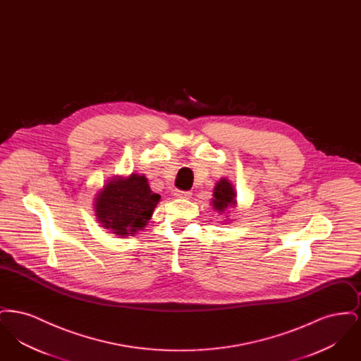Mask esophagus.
I'll use <instances>...</instances> for the list:
<instances>
[{
	"instance_id": "obj_1",
	"label": "esophagus",
	"mask_w": 361,
	"mask_h": 361,
	"mask_svg": "<svg viewBox=\"0 0 361 361\" xmlns=\"http://www.w3.org/2000/svg\"><path fill=\"white\" fill-rule=\"evenodd\" d=\"M190 192L189 190H176L174 192V196L176 197H181V199H189L190 197Z\"/></svg>"
}]
</instances>
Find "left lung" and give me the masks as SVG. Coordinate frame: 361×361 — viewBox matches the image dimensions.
Returning a JSON list of instances; mask_svg holds the SVG:
<instances>
[{
	"label": "left lung",
	"mask_w": 361,
	"mask_h": 361,
	"mask_svg": "<svg viewBox=\"0 0 361 361\" xmlns=\"http://www.w3.org/2000/svg\"><path fill=\"white\" fill-rule=\"evenodd\" d=\"M235 204H237V200H235L234 187L231 185V183H228L227 178L219 180L214 188V199H212L214 209L222 214L228 207H234Z\"/></svg>",
	"instance_id": "left-lung-1"
}]
</instances>
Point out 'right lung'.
Listing matches in <instances>:
<instances>
[{
    "label": "right lung",
    "mask_w": 361,
    "mask_h": 361,
    "mask_svg": "<svg viewBox=\"0 0 361 361\" xmlns=\"http://www.w3.org/2000/svg\"><path fill=\"white\" fill-rule=\"evenodd\" d=\"M159 199L145 176L112 178L94 202L97 222L119 237L133 235L150 221Z\"/></svg>",
    "instance_id": "1"
}]
</instances>
